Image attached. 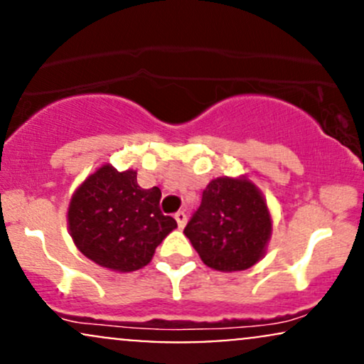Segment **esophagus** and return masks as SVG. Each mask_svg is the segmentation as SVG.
I'll use <instances>...</instances> for the list:
<instances>
[{
	"instance_id": "34e87169",
	"label": "esophagus",
	"mask_w": 364,
	"mask_h": 364,
	"mask_svg": "<svg viewBox=\"0 0 364 364\" xmlns=\"http://www.w3.org/2000/svg\"><path fill=\"white\" fill-rule=\"evenodd\" d=\"M174 219H176V223H178L179 228H185V224H186V220H188L186 212L185 210L176 212V214H174Z\"/></svg>"
}]
</instances>
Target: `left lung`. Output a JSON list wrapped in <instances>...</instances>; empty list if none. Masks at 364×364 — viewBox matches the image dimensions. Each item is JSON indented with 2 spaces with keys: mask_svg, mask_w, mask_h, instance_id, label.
Segmentation results:
<instances>
[{
  "mask_svg": "<svg viewBox=\"0 0 364 364\" xmlns=\"http://www.w3.org/2000/svg\"><path fill=\"white\" fill-rule=\"evenodd\" d=\"M272 232L269 208L248 179L217 178L185 228L196 253L210 269L236 272L255 265Z\"/></svg>",
  "mask_w": 364,
  "mask_h": 364,
  "instance_id": "1",
  "label": "left lung"
}]
</instances>
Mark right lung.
I'll list each match as a JSON object with an SVG mask.
<instances>
[{
  "instance_id": "obj_1",
  "label": "right lung",
  "mask_w": 364,
  "mask_h": 364,
  "mask_svg": "<svg viewBox=\"0 0 364 364\" xmlns=\"http://www.w3.org/2000/svg\"><path fill=\"white\" fill-rule=\"evenodd\" d=\"M161 190H144L136 173L106 164L75 191L68 208L70 232L77 248L106 269L133 272L152 260L176 220L159 207Z\"/></svg>"
}]
</instances>
